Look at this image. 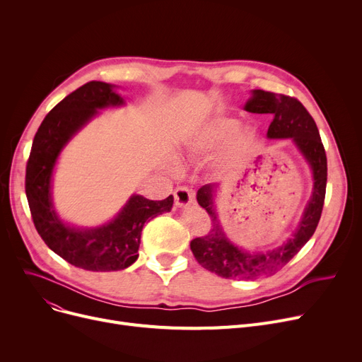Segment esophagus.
<instances>
[{
  "label": "esophagus",
  "instance_id": "esophagus-1",
  "mask_svg": "<svg viewBox=\"0 0 362 362\" xmlns=\"http://www.w3.org/2000/svg\"><path fill=\"white\" fill-rule=\"evenodd\" d=\"M195 199V194L192 189H189L187 186H179L175 191V201L177 206H187L189 204H192Z\"/></svg>",
  "mask_w": 362,
  "mask_h": 362
}]
</instances>
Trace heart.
<instances>
[{
	"label": "heart",
	"mask_w": 362,
	"mask_h": 362,
	"mask_svg": "<svg viewBox=\"0 0 362 362\" xmlns=\"http://www.w3.org/2000/svg\"><path fill=\"white\" fill-rule=\"evenodd\" d=\"M214 158V168L220 175H235L243 165L251 142V132L238 126L235 119L218 117L199 129L187 142V151L192 156H208L221 144Z\"/></svg>",
	"instance_id": "heart-1"
}]
</instances>
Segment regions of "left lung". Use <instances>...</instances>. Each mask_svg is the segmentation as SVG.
I'll return each instance as SVG.
<instances>
[{"instance_id": "8db88e82", "label": "left lung", "mask_w": 362, "mask_h": 362, "mask_svg": "<svg viewBox=\"0 0 362 362\" xmlns=\"http://www.w3.org/2000/svg\"><path fill=\"white\" fill-rule=\"evenodd\" d=\"M245 110L254 114H267L273 120L267 136L292 138L302 154L308 160L314 175L313 198L305 208L302 221L286 243L267 254L242 252L224 236L220 223L213 210V185H204L197 195L198 204L211 217V229L205 236L191 240V250L199 265L208 272L224 279L254 280L272 276L284 267L314 235L326 198L327 157L320 132L308 110L302 103L289 95L254 90V97L246 103Z\"/></svg>"}]
</instances>
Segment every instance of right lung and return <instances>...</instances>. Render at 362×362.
Returning a JSON list of instances; mask_svg holds the SVG:
<instances>
[{
    "mask_svg": "<svg viewBox=\"0 0 362 362\" xmlns=\"http://www.w3.org/2000/svg\"><path fill=\"white\" fill-rule=\"evenodd\" d=\"M120 104L123 100L105 82L92 81L73 90L45 116L33 138L26 164L25 189L37 233L57 255L89 272H117L132 265L139 255L145 221L168 213L173 205V195L161 201L133 195L112 221L86 230L73 229L55 216L49 183L62 148L97 114V108Z\"/></svg>",
    "mask_w": 362,
    "mask_h": 362,
    "instance_id": "right-lung-1",
    "label": "right lung"
}]
</instances>
